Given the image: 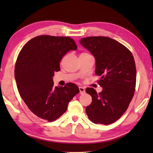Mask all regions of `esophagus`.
I'll return each mask as SVG.
<instances>
[{
    "label": "esophagus",
    "instance_id": "1",
    "mask_svg": "<svg viewBox=\"0 0 153 153\" xmlns=\"http://www.w3.org/2000/svg\"><path fill=\"white\" fill-rule=\"evenodd\" d=\"M79 93L80 94H83L85 93V88H83V87H79Z\"/></svg>",
    "mask_w": 153,
    "mask_h": 153
}]
</instances>
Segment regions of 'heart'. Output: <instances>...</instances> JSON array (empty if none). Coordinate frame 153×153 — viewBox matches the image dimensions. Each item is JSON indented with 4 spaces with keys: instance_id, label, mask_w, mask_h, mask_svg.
Returning a JSON list of instances; mask_svg holds the SVG:
<instances>
[{
    "instance_id": "heart-1",
    "label": "heart",
    "mask_w": 153,
    "mask_h": 153,
    "mask_svg": "<svg viewBox=\"0 0 153 153\" xmlns=\"http://www.w3.org/2000/svg\"><path fill=\"white\" fill-rule=\"evenodd\" d=\"M85 54H87V53H85Z\"/></svg>"
}]
</instances>
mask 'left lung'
<instances>
[{
  "instance_id": "obj_1",
  "label": "left lung",
  "mask_w": 153,
  "mask_h": 153,
  "mask_svg": "<svg viewBox=\"0 0 153 153\" xmlns=\"http://www.w3.org/2000/svg\"><path fill=\"white\" fill-rule=\"evenodd\" d=\"M80 43L95 56V74L100 76L98 83L102 87L99 93L91 87L85 89L92 97L86 114L94 123L110 124L126 111L134 95V58L124 45L108 37L82 38Z\"/></svg>"
}]
</instances>
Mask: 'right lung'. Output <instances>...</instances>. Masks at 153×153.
Here are the masks:
<instances>
[{"label": "right lung", "instance_id": "obj_1", "mask_svg": "<svg viewBox=\"0 0 153 153\" xmlns=\"http://www.w3.org/2000/svg\"><path fill=\"white\" fill-rule=\"evenodd\" d=\"M73 39L39 35L29 41L19 52L14 76L18 92L35 115L54 122L66 112L68 103L79 93L76 84L54 85V71H60V62L70 50H76Z\"/></svg>", "mask_w": 153, "mask_h": 153}]
</instances>
